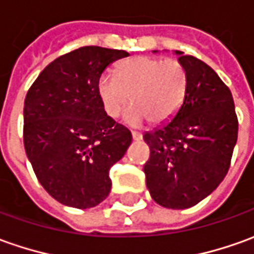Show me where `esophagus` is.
<instances>
[{
	"label": "esophagus",
	"instance_id": "esophagus-1",
	"mask_svg": "<svg viewBox=\"0 0 254 254\" xmlns=\"http://www.w3.org/2000/svg\"><path fill=\"white\" fill-rule=\"evenodd\" d=\"M132 137H133V140H141L143 134L140 132H132Z\"/></svg>",
	"mask_w": 254,
	"mask_h": 254
}]
</instances>
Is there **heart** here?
Returning <instances> with one entry per match:
<instances>
[{"label": "heart", "instance_id": "heart-1", "mask_svg": "<svg viewBox=\"0 0 254 254\" xmlns=\"http://www.w3.org/2000/svg\"><path fill=\"white\" fill-rule=\"evenodd\" d=\"M97 90L108 117L118 118L132 98L133 105L127 110L125 120L132 125L144 120L157 125L174 117L184 104L188 72L174 58L139 55L122 62L117 73H103Z\"/></svg>", "mask_w": 254, "mask_h": 254}]
</instances>
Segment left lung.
Instances as JSON below:
<instances>
[{
	"label": "left lung",
	"mask_w": 254,
	"mask_h": 254,
	"mask_svg": "<svg viewBox=\"0 0 254 254\" xmlns=\"http://www.w3.org/2000/svg\"><path fill=\"white\" fill-rule=\"evenodd\" d=\"M188 72L179 111L161 127L144 133L150 158L146 185L167 208H189L217 189L231 165L238 117L228 86L206 62L177 51Z\"/></svg>",
	"instance_id": "8db88e82"
}]
</instances>
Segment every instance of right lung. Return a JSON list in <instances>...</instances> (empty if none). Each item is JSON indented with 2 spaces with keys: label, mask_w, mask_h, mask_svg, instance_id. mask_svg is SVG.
Returning a JSON list of instances; mask_svg holds the SVG:
<instances>
[{
  "label": "right lung",
  "mask_w": 254,
  "mask_h": 254,
  "mask_svg": "<svg viewBox=\"0 0 254 254\" xmlns=\"http://www.w3.org/2000/svg\"><path fill=\"white\" fill-rule=\"evenodd\" d=\"M127 51L86 46L41 70L25 98L23 143L43 188L75 208L100 204L111 190L110 170L132 143L129 129L105 114L101 73Z\"/></svg>",
  "instance_id": "add662e5"
}]
</instances>
